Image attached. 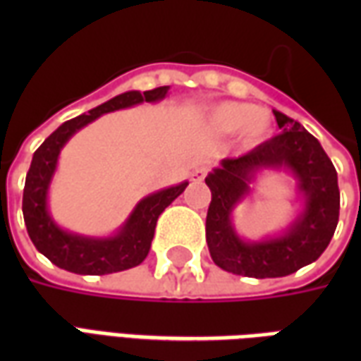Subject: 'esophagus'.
<instances>
[{
  "mask_svg": "<svg viewBox=\"0 0 361 361\" xmlns=\"http://www.w3.org/2000/svg\"><path fill=\"white\" fill-rule=\"evenodd\" d=\"M207 172H209V170H207L204 166H199V168H195V170H193V173H191V178H193V180H195V181H201V180H204V176H207Z\"/></svg>",
  "mask_w": 361,
  "mask_h": 361,
  "instance_id": "1",
  "label": "esophagus"
}]
</instances>
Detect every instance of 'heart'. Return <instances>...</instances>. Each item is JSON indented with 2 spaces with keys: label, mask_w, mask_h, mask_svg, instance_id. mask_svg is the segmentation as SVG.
Listing matches in <instances>:
<instances>
[{
  "label": "heart",
  "mask_w": 361,
  "mask_h": 361,
  "mask_svg": "<svg viewBox=\"0 0 361 361\" xmlns=\"http://www.w3.org/2000/svg\"><path fill=\"white\" fill-rule=\"evenodd\" d=\"M207 126L212 133H240L245 145H259L271 133L272 121L265 110H257L253 104L222 102L209 111Z\"/></svg>",
  "instance_id": "1"
}]
</instances>
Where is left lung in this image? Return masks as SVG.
<instances>
[{"label": "left lung", "mask_w": 361, "mask_h": 361, "mask_svg": "<svg viewBox=\"0 0 361 361\" xmlns=\"http://www.w3.org/2000/svg\"><path fill=\"white\" fill-rule=\"evenodd\" d=\"M274 118L282 133L243 157L224 158L204 178L212 195L207 212L212 261L224 271L251 279L288 276L317 261L338 224L341 191L331 158L302 123L276 110ZM263 169L292 173L304 204L282 235L251 243L235 232L231 214Z\"/></svg>", "instance_id": "obj_1"}]
</instances>
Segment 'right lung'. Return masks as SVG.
I'll return each mask as SVG.
<instances>
[{"mask_svg":"<svg viewBox=\"0 0 361 361\" xmlns=\"http://www.w3.org/2000/svg\"><path fill=\"white\" fill-rule=\"evenodd\" d=\"M170 87H158L145 92L129 90L114 96L108 102L92 108L89 114H81L61 123L36 149L23 191V216L35 247L56 267L77 274H110L133 269L147 259L158 216L176 197L185 191L189 181L142 197L118 232L108 238L75 234L58 226L48 209V191L58 168L59 152L79 129L108 111L123 110L142 102H160Z\"/></svg>","mask_w":361,"mask_h":361,"instance_id":"add662e5","label":"right lung"}]
</instances>
